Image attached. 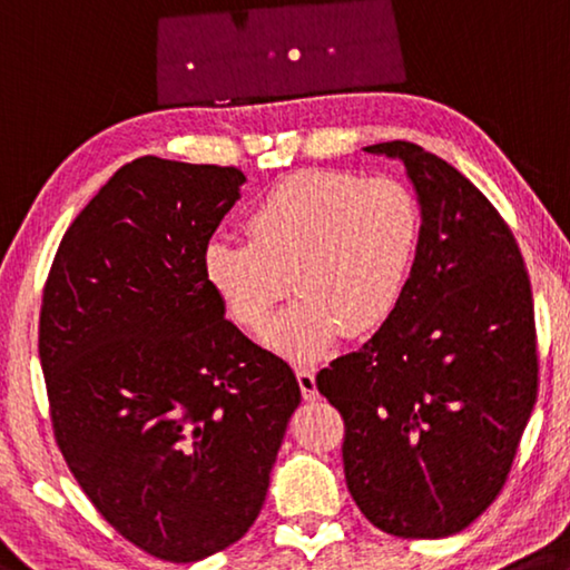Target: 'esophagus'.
I'll list each match as a JSON object with an SVG mask.
<instances>
[{"label":"esophagus","mask_w":570,"mask_h":570,"mask_svg":"<svg viewBox=\"0 0 570 570\" xmlns=\"http://www.w3.org/2000/svg\"><path fill=\"white\" fill-rule=\"evenodd\" d=\"M296 381H299L302 395L306 401L317 399L320 391H317V381H314V370L312 367H296Z\"/></svg>","instance_id":"obj_1"}]
</instances>
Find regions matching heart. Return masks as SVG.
I'll return each mask as SVG.
<instances>
[{
    "label": "heart",
    "instance_id": "heart-1",
    "mask_svg": "<svg viewBox=\"0 0 570 570\" xmlns=\"http://www.w3.org/2000/svg\"><path fill=\"white\" fill-rule=\"evenodd\" d=\"M248 243L210 240L203 274L230 320L258 332L288 288L299 296L264 342L288 360H317L342 332L360 337L393 317L409 284L421 215L399 179L337 169L278 177L243 220Z\"/></svg>",
    "mask_w": 570,
    "mask_h": 570
}]
</instances>
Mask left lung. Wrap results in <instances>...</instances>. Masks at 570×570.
<instances>
[{"label": "left lung", "mask_w": 570, "mask_h": 570, "mask_svg": "<svg viewBox=\"0 0 570 570\" xmlns=\"http://www.w3.org/2000/svg\"><path fill=\"white\" fill-rule=\"evenodd\" d=\"M421 205L409 284L393 317L317 387L345 419V480L375 528L446 538L502 492L538 399L535 309L508 223L462 171L411 141Z\"/></svg>", "instance_id": "1"}]
</instances>
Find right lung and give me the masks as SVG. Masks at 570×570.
<instances>
[{"label": "right lung", "instance_id": "1", "mask_svg": "<svg viewBox=\"0 0 570 570\" xmlns=\"http://www.w3.org/2000/svg\"><path fill=\"white\" fill-rule=\"evenodd\" d=\"M246 175L139 157L70 223L45 282L40 363L80 490L144 553L195 563L264 508L294 370L225 320L203 253Z\"/></svg>", "mask_w": 570, "mask_h": 570}]
</instances>
